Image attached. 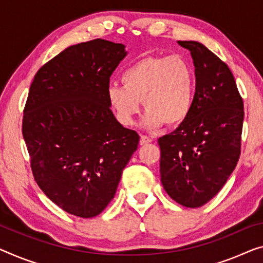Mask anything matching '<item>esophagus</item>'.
I'll use <instances>...</instances> for the list:
<instances>
[{
	"instance_id": "1",
	"label": "esophagus",
	"mask_w": 263,
	"mask_h": 263,
	"mask_svg": "<svg viewBox=\"0 0 263 263\" xmlns=\"http://www.w3.org/2000/svg\"><path fill=\"white\" fill-rule=\"evenodd\" d=\"M151 142H152V139L150 138V137L144 136V135L140 136V140H139V144H140V145H146V144L151 143Z\"/></svg>"
}]
</instances>
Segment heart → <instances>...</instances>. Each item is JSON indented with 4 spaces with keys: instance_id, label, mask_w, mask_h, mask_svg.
<instances>
[{
    "instance_id": "b5f03b06",
    "label": "heart",
    "mask_w": 263,
    "mask_h": 263,
    "mask_svg": "<svg viewBox=\"0 0 263 263\" xmlns=\"http://www.w3.org/2000/svg\"><path fill=\"white\" fill-rule=\"evenodd\" d=\"M121 85H109L107 99L123 125H132L144 103V125L148 128L182 125L187 119L196 97V73L181 55L145 57L121 76Z\"/></svg>"
}]
</instances>
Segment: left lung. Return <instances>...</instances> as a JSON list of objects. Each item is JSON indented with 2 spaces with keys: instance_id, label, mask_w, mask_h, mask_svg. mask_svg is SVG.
<instances>
[{
  "instance_id": "8db88e82",
  "label": "left lung",
  "mask_w": 263,
  "mask_h": 263,
  "mask_svg": "<svg viewBox=\"0 0 263 263\" xmlns=\"http://www.w3.org/2000/svg\"><path fill=\"white\" fill-rule=\"evenodd\" d=\"M189 49L196 73V97L187 119L160 137V181L170 197L198 208L217 195L241 155L243 100L226 62L197 41Z\"/></svg>"
}]
</instances>
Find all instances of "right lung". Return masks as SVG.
<instances>
[{"mask_svg": "<svg viewBox=\"0 0 263 263\" xmlns=\"http://www.w3.org/2000/svg\"><path fill=\"white\" fill-rule=\"evenodd\" d=\"M125 46L96 39L70 46L35 74L22 135L37 185L66 213L89 218L115 197L139 143L109 108V78Z\"/></svg>", "mask_w": 263, "mask_h": 263, "instance_id": "add662e5", "label": "right lung"}]
</instances>
